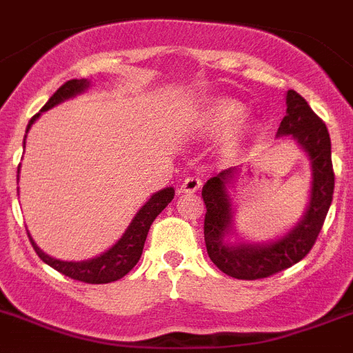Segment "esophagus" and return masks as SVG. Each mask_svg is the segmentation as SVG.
Returning <instances> with one entry per match:
<instances>
[{"label":"esophagus","instance_id":"1","mask_svg":"<svg viewBox=\"0 0 353 353\" xmlns=\"http://www.w3.org/2000/svg\"><path fill=\"white\" fill-rule=\"evenodd\" d=\"M201 186H202L201 177L190 176L181 183V192H183V194H194V192H197Z\"/></svg>","mask_w":353,"mask_h":353}]
</instances>
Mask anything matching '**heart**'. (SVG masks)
Masks as SVG:
<instances>
[{"label": "heart", "instance_id": "b5f03b06", "mask_svg": "<svg viewBox=\"0 0 353 353\" xmlns=\"http://www.w3.org/2000/svg\"><path fill=\"white\" fill-rule=\"evenodd\" d=\"M243 106L234 101H214L206 112V124L214 133H228V147L238 151L245 147L256 134V125L243 122Z\"/></svg>", "mask_w": 353, "mask_h": 353}]
</instances>
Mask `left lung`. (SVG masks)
I'll return each instance as SVG.
<instances>
[{"mask_svg":"<svg viewBox=\"0 0 353 353\" xmlns=\"http://www.w3.org/2000/svg\"><path fill=\"white\" fill-rule=\"evenodd\" d=\"M286 106L277 137L291 134L307 152L312 168L311 199L295 228L270 243H228L225 236L232 229V204L228 185L238 176V168H225L202 186V199L206 204L204 241L208 256L229 277L256 281L296 265L312 249L329 213L334 194V168L327 125L295 90H288Z\"/></svg>","mask_w":353,"mask_h":353,"instance_id":"1","label":"left lung"}]
</instances>
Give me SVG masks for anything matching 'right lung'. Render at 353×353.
I'll return each mask as SVG.
<instances>
[{
	"mask_svg": "<svg viewBox=\"0 0 353 353\" xmlns=\"http://www.w3.org/2000/svg\"><path fill=\"white\" fill-rule=\"evenodd\" d=\"M87 79H69L62 87L54 92L53 96L49 97L48 103L42 106V112H48L49 108H53L57 104H60L62 101L70 99V97L78 96L81 92H85L88 88ZM41 113L33 115L32 121L28 122V128H26V133L30 131L33 122L39 119ZM26 140V137H24ZM26 143V142H24ZM17 181H19V168H17ZM174 199V188L168 186V188L159 190L152 195L149 201L140 208V211L134 214V219L131 220L130 228L125 229V232L122 234L121 240L113 245L112 249H108L106 252H103L101 256L94 257V259H88V261H60V259H54V257L48 256V254L42 252L37 243L33 241V238H28L32 241L33 249H35L37 256L41 257L46 265H49L51 268H54L60 274L67 275V277L74 279V281H81V283L88 284H106L113 283V281H119V279L124 277L125 274H130L133 266L139 263L140 256H142L143 243H145L147 232L151 229L152 222L158 216L165 208L168 206V202Z\"/></svg>",
	"mask_w": 353,
	"mask_h": 353,
	"instance_id": "right-lung-1",
	"label": "right lung"
}]
</instances>
